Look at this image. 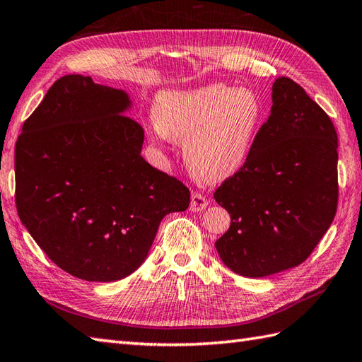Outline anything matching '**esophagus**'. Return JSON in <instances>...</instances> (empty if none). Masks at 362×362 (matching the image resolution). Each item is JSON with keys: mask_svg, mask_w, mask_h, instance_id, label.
Masks as SVG:
<instances>
[{"mask_svg": "<svg viewBox=\"0 0 362 362\" xmlns=\"http://www.w3.org/2000/svg\"><path fill=\"white\" fill-rule=\"evenodd\" d=\"M206 205H209V201H206L205 196L197 193V191H194V193L191 194V202H189L191 211H202Z\"/></svg>", "mask_w": 362, "mask_h": 362, "instance_id": "34e87169", "label": "esophagus"}]
</instances>
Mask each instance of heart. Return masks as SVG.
<instances>
[{"mask_svg":"<svg viewBox=\"0 0 362 362\" xmlns=\"http://www.w3.org/2000/svg\"><path fill=\"white\" fill-rule=\"evenodd\" d=\"M153 119L161 135L183 140V158L196 179L218 183L247 161L263 126L264 105L249 88L210 83L160 93Z\"/></svg>","mask_w":362,"mask_h":362,"instance_id":"1","label":"heart"}]
</instances>
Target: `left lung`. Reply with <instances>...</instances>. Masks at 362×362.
Listing matches in <instances>:
<instances>
[{"label":"left lung","instance_id":"left-lung-1","mask_svg":"<svg viewBox=\"0 0 362 362\" xmlns=\"http://www.w3.org/2000/svg\"><path fill=\"white\" fill-rule=\"evenodd\" d=\"M337 197L333 122L298 83L279 78L247 161L214 191L232 218L214 244L221 259L252 279L302 264L332 226Z\"/></svg>","mask_w":362,"mask_h":362}]
</instances>
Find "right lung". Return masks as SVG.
I'll list each match as a JSON object with an SVG mask.
<instances>
[{
  "mask_svg": "<svg viewBox=\"0 0 362 362\" xmlns=\"http://www.w3.org/2000/svg\"><path fill=\"white\" fill-rule=\"evenodd\" d=\"M126 91L68 74L52 83L15 144V204L46 257L87 281L141 266L161 219L189 189L141 157L144 130Z\"/></svg>",
  "mask_w": 362,
  "mask_h": 362,
  "instance_id": "1",
  "label": "right lung"
}]
</instances>
